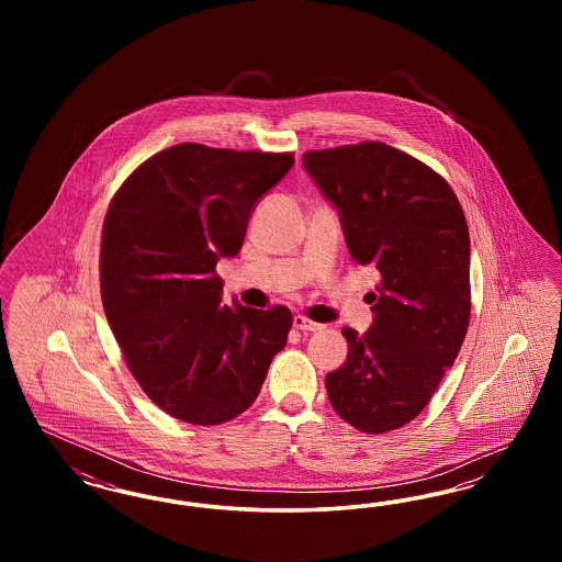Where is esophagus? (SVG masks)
<instances>
[{
    "mask_svg": "<svg viewBox=\"0 0 562 562\" xmlns=\"http://www.w3.org/2000/svg\"><path fill=\"white\" fill-rule=\"evenodd\" d=\"M293 326L296 330H303V333H316V330L324 328V324H321V322L310 321L305 316H294Z\"/></svg>",
    "mask_w": 562,
    "mask_h": 562,
    "instance_id": "obj_1",
    "label": "esophagus"
}]
</instances>
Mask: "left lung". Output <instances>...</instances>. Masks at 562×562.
I'll use <instances>...</instances> for the list:
<instances>
[{
	"mask_svg": "<svg viewBox=\"0 0 562 562\" xmlns=\"http://www.w3.org/2000/svg\"><path fill=\"white\" fill-rule=\"evenodd\" d=\"M349 255L379 273L373 324L344 328L348 360L326 374L337 415L367 434L413 422L453 367L470 322V234L449 183L385 143L307 151Z\"/></svg>",
	"mask_w": 562,
	"mask_h": 562,
	"instance_id": "obj_1",
	"label": "left lung"
}]
</instances>
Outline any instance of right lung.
<instances>
[{
  "instance_id": "right-lung-1",
  "label": "right lung",
  "mask_w": 562,
  "mask_h": 562,
  "mask_svg": "<svg viewBox=\"0 0 562 562\" xmlns=\"http://www.w3.org/2000/svg\"><path fill=\"white\" fill-rule=\"evenodd\" d=\"M293 164V154L181 143L140 164L109 204L105 316L143 392L181 422L238 417L286 346L291 310L225 305L214 268L240 252L259 200Z\"/></svg>"
}]
</instances>
